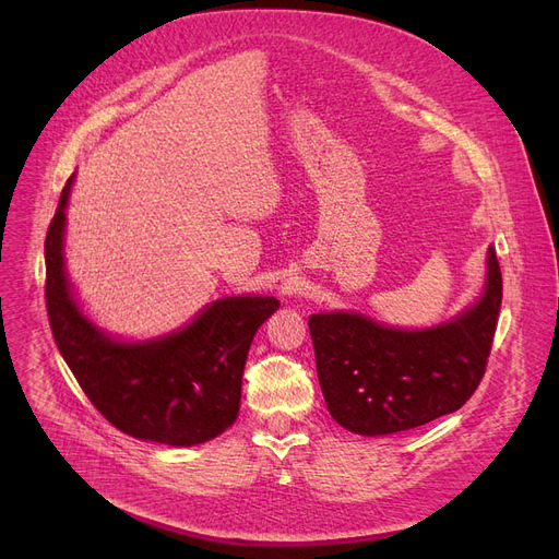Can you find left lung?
Returning <instances> with one entry per match:
<instances>
[{
  "instance_id": "8db88e82",
  "label": "left lung",
  "mask_w": 559,
  "mask_h": 559,
  "mask_svg": "<svg viewBox=\"0 0 559 559\" xmlns=\"http://www.w3.org/2000/svg\"><path fill=\"white\" fill-rule=\"evenodd\" d=\"M487 267L480 301L430 331H396L350 312L308 319L319 385L340 426L390 435L451 415L472 399L487 369L503 299L491 249Z\"/></svg>"
}]
</instances>
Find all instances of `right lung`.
Returning <instances> with one entry per match:
<instances>
[{
	"mask_svg": "<svg viewBox=\"0 0 559 559\" xmlns=\"http://www.w3.org/2000/svg\"><path fill=\"white\" fill-rule=\"evenodd\" d=\"M70 183L45 238V301L58 350L85 396L117 430L169 447L209 442L238 419L251 340L281 301L222 299L169 337L150 344L108 340L79 312L63 272Z\"/></svg>",
	"mask_w": 559,
	"mask_h": 559,
	"instance_id": "1",
	"label": "right lung"
}]
</instances>
